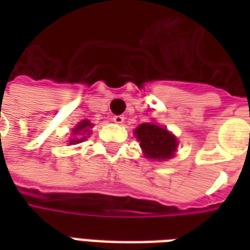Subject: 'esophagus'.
<instances>
[{"label":"esophagus","mask_w":250,"mask_h":250,"mask_svg":"<svg viewBox=\"0 0 250 250\" xmlns=\"http://www.w3.org/2000/svg\"><path fill=\"white\" fill-rule=\"evenodd\" d=\"M116 125H123V122H125V116L123 115H115L114 118H112Z\"/></svg>","instance_id":"34e87169"}]
</instances>
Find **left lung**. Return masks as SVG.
I'll return each mask as SVG.
<instances>
[{
  "label": "left lung",
  "instance_id": "8db88e82",
  "mask_svg": "<svg viewBox=\"0 0 250 250\" xmlns=\"http://www.w3.org/2000/svg\"><path fill=\"white\" fill-rule=\"evenodd\" d=\"M135 138L139 141L145 157L155 161H166L177 151V138L155 123H142L136 127Z\"/></svg>",
  "mask_w": 250,
  "mask_h": 250
}]
</instances>
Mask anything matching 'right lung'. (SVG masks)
I'll use <instances>...</instances> for the list:
<instances>
[{"instance_id":"right-lung-1","label":"right lung","mask_w":250,"mask_h":250,"mask_svg":"<svg viewBox=\"0 0 250 250\" xmlns=\"http://www.w3.org/2000/svg\"><path fill=\"white\" fill-rule=\"evenodd\" d=\"M92 123L89 122V120H82L79 125L72 130V134L75 135L73 139L69 141V145H76V143H80V142L85 141L87 139V136L91 134V130L89 128H92Z\"/></svg>"}]
</instances>
